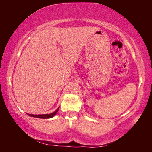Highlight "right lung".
<instances>
[{
    "mask_svg": "<svg viewBox=\"0 0 152 152\" xmlns=\"http://www.w3.org/2000/svg\"><path fill=\"white\" fill-rule=\"evenodd\" d=\"M59 108H58L56 111L51 113V114H40V115H34V114H27L29 116H31V117H34V118H42V119H48V118H53V116L57 114V112L59 111Z\"/></svg>",
    "mask_w": 152,
    "mask_h": 152,
    "instance_id": "obj_1",
    "label": "right lung"
}]
</instances>
